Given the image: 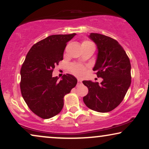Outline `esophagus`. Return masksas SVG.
<instances>
[{
    "label": "esophagus",
    "mask_w": 149,
    "mask_h": 149,
    "mask_svg": "<svg viewBox=\"0 0 149 149\" xmlns=\"http://www.w3.org/2000/svg\"><path fill=\"white\" fill-rule=\"evenodd\" d=\"M82 84H83L82 81L78 80V81H77V85H78V86H79V85H81Z\"/></svg>",
    "instance_id": "obj_1"
}]
</instances>
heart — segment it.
<instances>
[{
    "label": "heart",
    "mask_w": 149,
    "mask_h": 149,
    "mask_svg": "<svg viewBox=\"0 0 149 149\" xmlns=\"http://www.w3.org/2000/svg\"><path fill=\"white\" fill-rule=\"evenodd\" d=\"M82 47H91L94 48V45L92 42L89 41V40H84L82 42ZM70 70L73 74L77 75V77H83L86 72V68L85 66H81V65H72L70 66Z\"/></svg>",
    "instance_id": "b5f03b06"
}]
</instances>
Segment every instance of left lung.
<instances>
[{"mask_svg":"<svg viewBox=\"0 0 149 149\" xmlns=\"http://www.w3.org/2000/svg\"><path fill=\"white\" fill-rule=\"evenodd\" d=\"M89 38L96 45L97 55L93 70L103 81L99 84L83 81L88 93L83 102L89 109L107 113L123 100L131 84V64L125 50L117 40L109 36L91 33Z\"/></svg>","mask_w":149,"mask_h":149,"instance_id":"obj_1","label":"left lung"}]
</instances>
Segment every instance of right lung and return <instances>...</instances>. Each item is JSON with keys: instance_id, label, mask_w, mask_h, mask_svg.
Wrapping results in <instances>:
<instances>
[{"instance_id": "obj_1", "label": "right lung", "mask_w": 149, "mask_h": 149, "mask_svg": "<svg viewBox=\"0 0 149 149\" xmlns=\"http://www.w3.org/2000/svg\"><path fill=\"white\" fill-rule=\"evenodd\" d=\"M76 34H55L36 42L26 55L20 74L22 97L29 109L42 119H49L60 113L64 97L76 86L72 74H64L60 81L53 77L56 65L63 60L67 42Z\"/></svg>"}]
</instances>
